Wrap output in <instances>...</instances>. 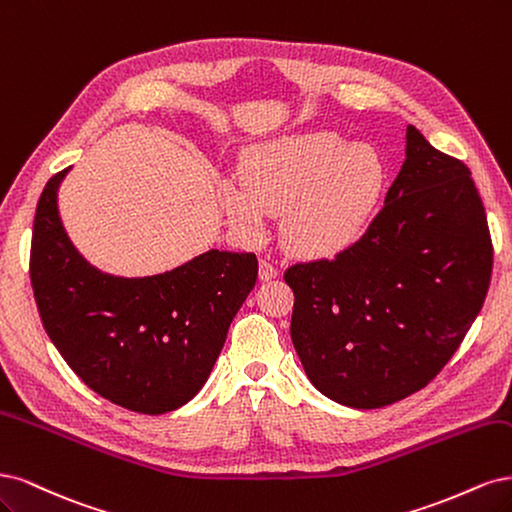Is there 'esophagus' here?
Returning a JSON list of instances; mask_svg holds the SVG:
<instances>
[{
	"label": "esophagus",
	"mask_w": 512,
	"mask_h": 512,
	"mask_svg": "<svg viewBox=\"0 0 512 512\" xmlns=\"http://www.w3.org/2000/svg\"><path fill=\"white\" fill-rule=\"evenodd\" d=\"M278 276V268L270 259H259V278L261 280H272Z\"/></svg>",
	"instance_id": "obj_1"
}]
</instances>
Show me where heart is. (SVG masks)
<instances>
[{"mask_svg": "<svg viewBox=\"0 0 512 512\" xmlns=\"http://www.w3.org/2000/svg\"><path fill=\"white\" fill-rule=\"evenodd\" d=\"M385 187V166L370 146L332 131H302L253 146L242 176L221 180L219 197L238 232L263 238L270 212L302 259H332L366 236Z\"/></svg>", "mask_w": 512, "mask_h": 512, "instance_id": "obj_1", "label": "heart"}]
</instances>
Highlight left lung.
I'll return each instance as SVG.
<instances>
[{
	"label": "left lung",
	"mask_w": 512,
	"mask_h": 512,
	"mask_svg": "<svg viewBox=\"0 0 512 512\" xmlns=\"http://www.w3.org/2000/svg\"><path fill=\"white\" fill-rule=\"evenodd\" d=\"M493 266L470 170L406 129V159L366 236L332 261L295 263L291 340L329 400L381 408L447 366L481 312Z\"/></svg>",
	"instance_id": "1"
}]
</instances>
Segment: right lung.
I'll return each mask as SVG.
<instances>
[{
	"instance_id": "obj_1",
	"label": "right lung",
	"mask_w": 512,
	"mask_h": 512,
	"mask_svg": "<svg viewBox=\"0 0 512 512\" xmlns=\"http://www.w3.org/2000/svg\"><path fill=\"white\" fill-rule=\"evenodd\" d=\"M63 170L34 219L29 274L48 338L102 398L163 415L202 389L227 329L255 287L257 257L212 249L170 272L112 276L82 257L59 217Z\"/></svg>"
}]
</instances>
